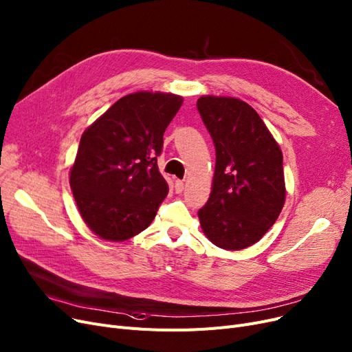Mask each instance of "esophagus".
<instances>
[{
	"instance_id": "34e87169",
	"label": "esophagus",
	"mask_w": 352,
	"mask_h": 352,
	"mask_svg": "<svg viewBox=\"0 0 352 352\" xmlns=\"http://www.w3.org/2000/svg\"><path fill=\"white\" fill-rule=\"evenodd\" d=\"M182 190H184V181H181V179H177L175 181V192H182Z\"/></svg>"
}]
</instances>
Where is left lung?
I'll list each match as a JSON object with an SVG mask.
<instances>
[{"label": "left lung", "mask_w": 352, "mask_h": 352, "mask_svg": "<svg viewBox=\"0 0 352 352\" xmlns=\"http://www.w3.org/2000/svg\"><path fill=\"white\" fill-rule=\"evenodd\" d=\"M197 109L216 146L210 198L198 211L201 230L220 249H246L267 233L283 208L280 146L241 99L204 95Z\"/></svg>", "instance_id": "1"}]
</instances>
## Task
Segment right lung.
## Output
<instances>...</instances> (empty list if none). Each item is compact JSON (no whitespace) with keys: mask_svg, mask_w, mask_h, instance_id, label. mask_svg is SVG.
Returning a JSON list of instances; mask_svg holds the SVG:
<instances>
[{"mask_svg":"<svg viewBox=\"0 0 352 352\" xmlns=\"http://www.w3.org/2000/svg\"><path fill=\"white\" fill-rule=\"evenodd\" d=\"M182 96L140 90L115 102L80 138L69 179L85 224L106 241L144 232L168 194L157 157Z\"/></svg>","mask_w":352,"mask_h":352,"instance_id":"right-lung-1","label":"right lung"}]
</instances>
